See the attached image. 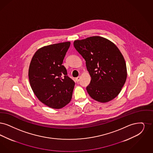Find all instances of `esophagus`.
Masks as SVG:
<instances>
[{
    "label": "esophagus",
    "mask_w": 153,
    "mask_h": 153,
    "mask_svg": "<svg viewBox=\"0 0 153 153\" xmlns=\"http://www.w3.org/2000/svg\"><path fill=\"white\" fill-rule=\"evenodd\" d=\"M80 79V76H78V77H76L75 78V80H76V82H78L79 81Z\"/></svg>",
    "instance_id": "obj_1"
}]
</instances>
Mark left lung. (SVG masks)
<instances>
[{"label": "left lung", "instance_id": "8db88e82", "mask_svg": "<svg viewBox=\"0 0 153 153\" xmlns=\"http://www.w3.org/2000/svg\"><path fill=\"white\" fill-rule=\"evenodd\" d=\"M86 60L91 79L87 91L93 99L106 103L118 96L127 78L126 65L117 46L106 38L94 36L74 42Z\"/></svg>", "mask_w": 153, "mask_h": 153}]
</instances>
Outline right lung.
Here are the masks:
<instances>
[{
	"label": "right lung",
	"mask_w": 153,
	"mask_h": 153,
	"mask_svg": "<svg viewBox=\"0 0 153 153\" xmlns=\"http://www.w3.org/2000/svg\"><path fill=\"white\" fill-rule=\"evenodd\" d=\"M70 42L41 47L34 53L28 69L33 93L43 104L61 108L71 100L75 82L62 65Z\"/></svg>",
	"instance_id": "right-lung-1"
}]
</instances>
